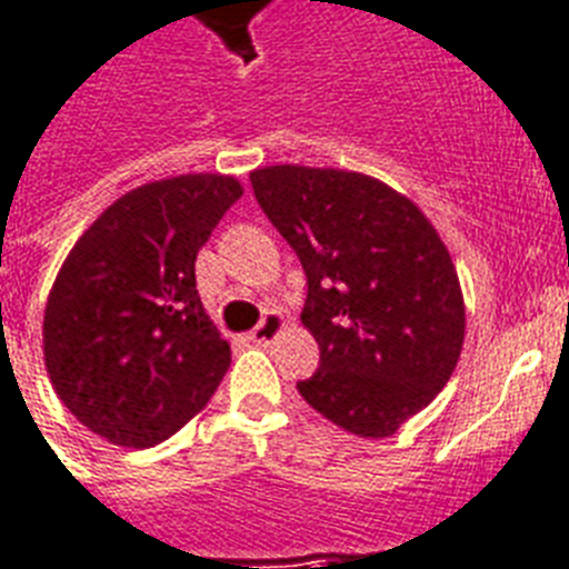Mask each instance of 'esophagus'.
<instances>
[{
    "label": "esophagus",
    "mask_w": 569,
    "mask_h": 569,
    "mask_svg": "<svg viewBox=\"0 0 569 569\" xmlns=\"http://www.w3.org/2000/svg\"><path fill=\"white\" fill-rule=\"evenodd\" d=\"M284 331V317H281L279 311H267L264 319L258 322L256 328H252V342H258V346H270V342L276 340V337Z\"/></svg>",
    "instance_id": "1"
}]
</instances>
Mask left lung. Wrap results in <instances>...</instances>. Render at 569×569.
I'll return each instance as SVG.
<instances>
[{"instance_id": "obj_1", "label": "left lung", "mask_w": 569, "mask_h": 569, "mask_svg": "<svg viewBox=\"0 0 569 569\" xmlns=\"http://www.w3.org/2000/svg\"><path fill=\"white\" fill-rule=\"evenodd\" d=\"M250 180L308 276L302 326L319 369L296 389L349 433L392 436L442 392L462 351L448 247L410 197L366 173L267 166Z\"/></svg>"}]
</instances>
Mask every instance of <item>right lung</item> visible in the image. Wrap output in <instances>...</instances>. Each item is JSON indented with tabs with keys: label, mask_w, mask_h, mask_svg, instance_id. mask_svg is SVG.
Segmentation results:
<instances>
[{
	"label": "right lung",
	"mask_w": 569,
	"mask_h": 569,
	"mask_svg": "<svg viewBox=\"0 0 569 569\" xmlns=\"http://www.w3.org/2000/svg\"><path fill=\"white\" fill-rule=\"evenodd\" d=\"M241 194L227 173L148 182L107 206L66 256L42 317L46 372L107 442H166L227 375L232 351L200 302L194 261Z\"/></svg>",
	"instance_id": "add662e5"
}]
</instances>
